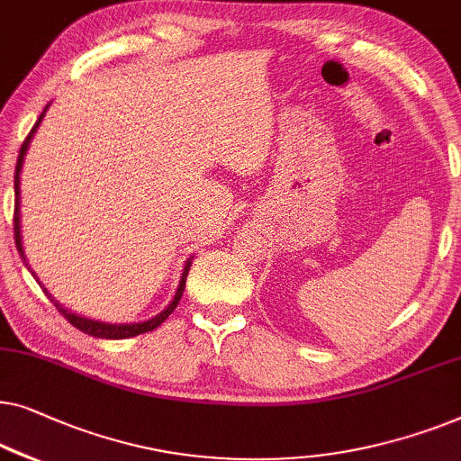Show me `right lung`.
<instances>
[{
	"instance_id": "add662e5",
	"label": "right lung",
	"mask_w": 461,
	"mask_h": 461,
	"mask_svg": "<svg viewBox=\"0 0 461 461\" xmlns=\"http://www.w3.org/2000/svg\"><path fill=\"white\" fill-rule=\"evenodd\" d=\"M48 108H50V104H48V106L43 108V113L39 114V119H37V122H35V127L31 129V133L27 135V140H24V144H23V148H21V154H18L16 173H14V194H16V204H14V240H16V250L21 252V257H23L24 265H27V269L31 271V274H33L35 280H37V276H35V271L31 269V265H29V261H27V255H24V249H23V233H21V171H23V165H24V157H27V152H29L31 140H33V135L37 133L39 125H41V121H43L45 113H48ZM192 261H194V257L187 258L185 265H184V271H181L179 286H177V290H175L173 301L168 303L167 307H165L163 311H160L158 315H154V317H150V320H146V321H135V323H108V321L89 320V317H83V315H79V313H73V311L64 309L62 304L58 303L56 298L48 293V288H43V284H41V282L37 280V284H39V286L43 288L45 296H48L50 301L56 304V309L60 311V313H62L64 317H67V320H68L70 323H73V326H75L77 330H81V332H86V334H89V336H95V339L121 340V339H131V336H138V334H144V332H152L154 328H158L160 323H163V321L167 320V317L173 313L175 307H177V304H179V298H181V294H184V288H185V277H187V271H190V267H192Z\"/></svg>"
}]
</instances>
